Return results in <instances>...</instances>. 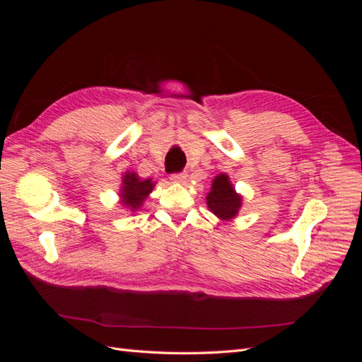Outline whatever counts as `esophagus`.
I'll return each mask as SVG.
<instances>
[{
  "label": "esophagus",
  "mask_w": 362,
  "mask_h": 362,
  "mask_svg": "<svg viewBox=\"0 0 362 362\" xmlns=\"http://www.w3.org/2000/svg\"><path fill=\"white\" fill-rule=\"evenodd\" d=\"M187 178H189L187 173H175L170 177V181L177 182V184H184L185 181H187Z\"/></svg>",
  "instance_id": "esophagus-1"
}]
</instances>
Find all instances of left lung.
<instances>
[{"label":"left lung","mask_w":362,"mask_h":362,"mask_svg":"<svg viewBox=\"0 0 362 362\" xmlns=\"http://www.w3.org/2000/svg\"><path fill=\"white\" fill-rule=\"evenodd\" d=\"M206 206L221 221H233L243 205V196L237 193L226 173H218L206 194Z\"/></svg>","instance_id":"8db88e82"}]
</instances>
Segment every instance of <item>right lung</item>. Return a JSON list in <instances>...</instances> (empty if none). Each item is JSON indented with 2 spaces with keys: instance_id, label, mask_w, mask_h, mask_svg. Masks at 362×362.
<instances>
[{
  "instance_id": "add662e5",
  "label": "right lung",
  "mask_w": 362,
  "mask_h": 362,
  "mask_svg": "<svg viewBox=\"0 0 362 362\" xmlns=\"http://www.w3.org/2000/svg\"><path fill=\"white\" fill-rule=\"evenodd\" d=\"M156 181L151 178H140L136 172L127 170L122 175V182H120L119 190V204L122 205L125 210L131 213H137L141 205L145 204L149 193H152L156 187Z\"/></svg>"
}]
</instances>
